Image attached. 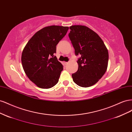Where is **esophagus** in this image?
Returning <instances> with one entry per match:
<instances>
[{
  "label": "esophagus",
  "instance_id": "esophagus-1",
  "mask_svg": "<svg viewBox=\"0 0 132 132\" xmlns=\"http://www.w3.org/2000/svg\"><path fill=\"white\" fill-rule=\"evenodd\" d=\"M64 65H67L68 64V62H64Z\"/></svg>",
  "mask_w": 132,
  "mask_h": 132
}]
</instances>
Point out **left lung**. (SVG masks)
Returning a JSON list of instances; mask_svg holds the SVG:
<instances>
[{"label":"left lung","instance_id":"obj_1","mask_svg":"<svg viewBox=\"0 0 132 132\" xmlns=\"http://www.w3.org/2000/svg\"><path fill=\"white\" fill-rule=\"evenodd\" d=\"M69 37L80 57L78 69L71 75L78 85L87 87L95 84L105 74L109 62V52L99 36L89 27L82 25L71 26Z\"/></svg>","mask_w":132,"mask_h":132}]
</instances>
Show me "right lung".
Listing matches in <instances>:
<instances>
[{"label": "right lung", "mask_w": 132, "mask_h": 132, "mask_svg": "<svg viewBox=\"0 0 132 132\" xmlns=\"http://www.w3.org/2000/svg\"><path fill=\"white\" fill-rule=\"evenodd\" d=\"M69 27L50 26L37 31L26 44L21 55L23 69L38 87L51 88L58 83L63 65L53 55Z\"/></svg>", "instance_id": "right-lung-1"}]
</instances>
